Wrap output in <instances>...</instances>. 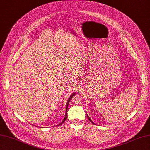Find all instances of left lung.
<instances>
[{"instance_id": "obj_1", "label": "left lung", "mask_w": 150, "mask_h": 150, "mask_svg": "<svg viewBox=\"0 0 150 150\" xmlns=\"http://www.w3.org/2000/svg\"><path fill=\"white\" fill-rule=\"evenodd\" d=\"M88 119H89V121H91V122H92V123H93V121H91V119H90V118H89V116H88ZM93 124H94V123H93Z\"/></svg>"}]
</instances>
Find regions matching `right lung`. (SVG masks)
Masks as SVG:
<instances>
[{
    "mask_svg": "<svg viewBox=\"0 0 150 150\" xmlns=\"http://www.w3.org/2000/svg\"><path fill=\"white\" fill-rule=\"evenodd\" d=\"M74 95H75V93H74V94H73V95H71V96L69 97V99H68V102H67V107H66V114H65V117L64 118V120H62V122H61V123H59V124L58 125V126H59V125H61V124L63 123L64 122V121H66V120H67V116H67V110H68V104H69V101L71 100V99L72 98V97L74 96Z\"/></svg>",
    "mask_w": 150,
    "mask_h": 150,
    "instance_id": "1",
    "label": "right lung"
}]
</instances>
